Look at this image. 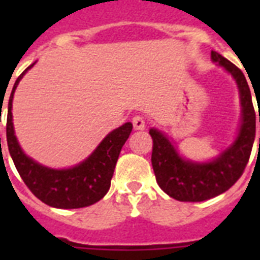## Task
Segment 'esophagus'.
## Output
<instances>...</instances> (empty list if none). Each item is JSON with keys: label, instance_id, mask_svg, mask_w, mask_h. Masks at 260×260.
I'll list each match as a JSON object with an SVG mask.
<instances>
[{"label": "esophagus", "instance_id": "esophagus-1", "mask_svg": "<svg viewBox=\"0 0 260 260\" xmlns=\"http://www.w3.org/2000/svg\"><path fill=\"white\" fill-rule=\"evenodd\" d=\"M132 122H134L135 129L140 131L146 128V120H144V117H142V116H135Z\"/></svg>", "mask_w": 260, "mask_h": 260}]
</instances>
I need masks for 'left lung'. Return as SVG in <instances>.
Returning a JSON list of instances; mask_svg holds the SVG:
<instances>
[{
    "mask_svg": "<svg viewBox=\"0 0 260 260\" xmlns=\"http://www.w3.org/2000/svg\"><path fill=\"white\" fill-rule=\"evenodd\" d=\"M210 55L212 60L231 73L238 83L242 102V125L234 144L214 160L206 163L186 160L178 154L167 136L155 128L150 129L152 138L151 162L156 182L165 193L178 201L201 202L226 191L242 177L254 146L256 114L246 77L239 67L218 52L212 51Z\"/></svg>",
    "mask_w": 260,
    "mask_h": 260,
    "instance_id": "left-lung-1",
    "label": "left lung"
}]
</instances>
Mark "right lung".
Instances as JSON below:
<instances>
[{
  "mask_svg": "<svg viewBox=\"0 0 260 260\" xmlns=\"http://www.w3.org/2000/svg\"><path fill=\"white\" fill-rule=\"evenodd\" d=\"M34 64L26 67L25 71H22V74L14 82L8 104L6 142L14 166L28 189L47 205L59 209H77L93 205L109 190L110 179L113 177L118 155L132 132V124L125 122L124 125L118 126L117 129L112 131L100 143L93 154L75 167L54 170L39 165L22 152L17 139L14 136L12 122V101L14 90L22 75Z\"/></svg>",
  "mask_w": 260,
  "mask_h": 260,
  "instance_id": "right-lung-1",
  "label": "right lung"
}]
</instances>
